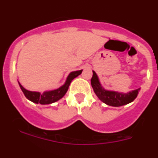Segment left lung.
Returning <instances> with one entry per match:
<instances>
[{"mask_svg":"<svg viewBox=\"0 0 158 158\" xmlns=\"http://www.w3.org/2000/svg\"><path fill=\"white\" fill-rule=\"evenodd\" d=\"M93 73L91 85L93 91L96 96L107 105L112 106V107H120L130 104L135 100L139 94V92L140 91V88L127 93L107 90L102 86L96 73L93 70Z\"/></svg>","mask_w":158,"mask_h":158,"instance_id":"8db88e82","label":"left lung"}]
</instances>
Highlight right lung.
Here are the masks:
<instances>
[{
  "mask_svg": "<svg viewBox=\"0 0 158 158\" xmlns=\"http://www.w3.org/2000/svg\"><path fill=\"white\" fill-rule=\"evenodd\" d=\"M82 70L83 69L73 71V72H71L68 75L63 85H62L61 87L58 88V89H54V90H49V91L43 92V93H40V92L29 91V90L25 89L19 81H18V83H19V85L20 87V89H21L22 92H23V94H24V96H26V98L27 100L33 102L35 104H43V105L51 104L54 103V102L59 100L60 99H62L65 96L67 90L69 89V86L70 85L71 81L75 77L79 76L82 73Z\"/></svg>",
  "mask_w": 158,
  "mask_h": 158,
  "instance_id": "1",
  "label": "right lung"
}]
</instances>
